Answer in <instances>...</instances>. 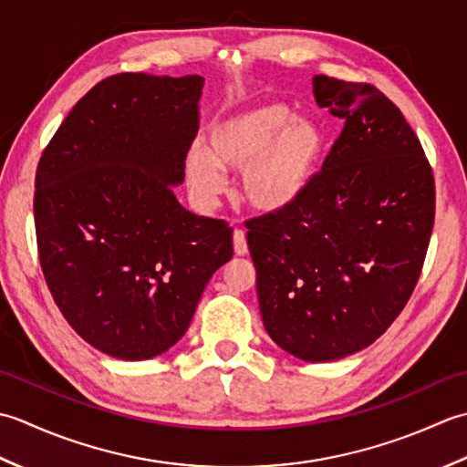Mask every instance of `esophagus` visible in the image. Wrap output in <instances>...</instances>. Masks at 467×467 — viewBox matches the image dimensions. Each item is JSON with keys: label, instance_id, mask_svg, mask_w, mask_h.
<instances>
[{"label": "esophagus", "instance_id": "obj_1", "mask_svg": "<svg viewBox=\"0 0 467 467\" xmlns=\"http://www.w3.org/2000/svg\"><path fill=\"white\" fill-rule=\"evenodd\" d=\"M234 252L237 255L247 254V242H245V232L244 230H234Z\"/></svg>", "mask_w": 467, "mask_h": 467}]
</instances>
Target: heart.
I'll list each match as a JSON object with an SVG mask.
<instances>
[{"mask_svg":"<svg viewBox=\"0 0 467 467\" xmlns=\"http://www.w3.org/2000/svg\"><path fill=\"white\" fill-rule=\"evenodd\" d=\"M327 153V137L314 120L294 119L282 102H264L213 122L207 149L185 153L189 189L213 205L225 189L223 169L242 171L244 202L262 213H280L310 192Z\"/></svg>","mask_w":467,"mask_h":467,"instance_id":"b5f03b06","label":"heart"}]
</instances>
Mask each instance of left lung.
Returning <instances> with one entry per match:
<instances>
[{
  "instance_id": "obj_1",
  "label": "left lung",
  "mask_w": 467,
  "mask_h": 467,
  "mask_svg": "<svg viewBox=\"0 0 467 467\" xmlns=\"http://www.w3.org/2000/svg\"><path fill=\"white\" fill-rule=\"evenodd\" d=\"M318 107L345 120L296 205L247 220L264 327L325 363L368 347L401 314L425 262L435 181L420 139L367 82L314 76Z\"/></svg>"
}]
</instances>
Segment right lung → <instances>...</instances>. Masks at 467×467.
<instances>
[{
	"label": "right lung",
	"instance_id": "1",
	"mask_svg": "<svg viewBox=\"0 0 467 467\" xmlns=\"http://www.w3.org/2000/svg\"><path fill=\"white\" fill-rule=\"evenodd\" d=\"M203 78L114 74L76 102L36 171L37 255L56 306L110 357L185 335L234 230L177 202Z\"/></svg>",
	"mask_w": 467,
	"mask_h": 467
}]
</instances>
